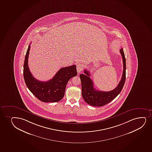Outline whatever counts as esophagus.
<instances>
[{
  "label": "esophagus",
  "mask_w": 152,
  "mask_h": 152,
  "mask_svg": "<svg viewBox=\"0 0 152 152\" xmlns=\"http://www.w3.org/2000/svg\"><path fill=\"white\" fill-rule=\"evenodd\" d=\"M83 69V66L82 64H81L80 63L77 64V72L78 73H80V72Z\"/></svg>",
  "instance_id": "obj_1"
}]
</instances>
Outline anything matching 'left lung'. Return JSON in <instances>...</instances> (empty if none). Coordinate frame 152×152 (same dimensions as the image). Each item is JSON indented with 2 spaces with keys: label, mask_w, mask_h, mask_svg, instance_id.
Wrapping results in <instances>:
<instances>
[{
  "label": "left lung",
  "mask_w": 152,
  "mask_h": 152,
  "mask_svg": "<svg viewBox=\"0 0 152 152\" xmlns=\"http://www.w3.org/2000/svg\"><path fill=\"white\" fill-rule=\"evenodd\" d=\"M122 57L123 71L122 77L118 85L112 91H98L95 89L93 82L91 80L90 72L87 70H84V74L80 75L82 83V94L84 100L88 104L93 107H102L114 99L121 92L124 86L126 79V59L122 48L120 50Z\"/></svg>",
  "instance_id": "8db88e82"
}]
</instances>
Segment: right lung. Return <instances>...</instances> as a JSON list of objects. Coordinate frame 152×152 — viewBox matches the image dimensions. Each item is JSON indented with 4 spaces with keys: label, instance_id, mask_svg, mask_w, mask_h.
I'll list each match as a JSON object with an SVG mask.
<instances>
[{
    "label": "right lung",
    "instance_id": "1",
    "mask_svg": "<svg viewBox=\"0 0 152 152\" xmlns=\"http://www.w3.org/2000/svg\"><path fill=\"white\" fill-rule=\"evenodd\" d=\"M30 45H29L25 57L23 75L25 82L30 92L40 101L44 102H56L61 100L65 94L68 80L77 75L75 65L61 68L54 77L47 82L35 79L28 67V56Z\"/></svg>",
    "mask_w": 152,
    "mask_h": 152
}]
</instances>
